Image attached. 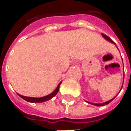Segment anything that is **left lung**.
<instances>
[{"label": "left lung", "instance_id": "8db88e82", "mask_svg": "<svg viewBox=\"0 0 131 131\" xmlns=\"http://www.w3.org/2000/svg\"><path fill=\"white\" fill-rule=\"evenodd\" d=\"M102 37L104 38V39H106V40H108V41H109V42H110V43H113V44L116 45L115 43H114V41H113V40H112V39H111L110 38L108 37L107 36L103 34H102ZM116 47H117V46H116ZM122 61H123V60H122ZM123 84H124V82H123ZM122 87H123V85L121 86V88H122ZM121 90H120V91H121ZM120 91H119V92H120ZM117 95H118V94H117ZM116 97V96L114 97V98L111 99V100H108V101L105 102H103V103H98V104H97V103H92V102H88V101H85V102H88V103H89V104H93V105H95V106H98V107H100V106H104V105L108 104L109 103H110V102H111Z\"/></svg>", "mask_w": 131, "mask_h": 131}]
</instances>
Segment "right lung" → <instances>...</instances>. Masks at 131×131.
I'll use <instances>...</instances> for the list:
<instances>
[{"label":"right lung","instance_id":"add662e5","mask_svg":"<svg viewBox=\"0 0 131 131\" xmlns=\"http://www.w3.org/2000/svg\"><path fill=\"white\" fill-rule=\"evenodd\" d=\"M61 83H62V81L58 84V85L57 86V88H55V90H54L52 93H51L50 94H49L48 95H46V96L42 97H32L23 96V95H19V94H18V95L22 99H24V100L29 102H33V103H40V102H46L48 101V100H50V99H52L53 97H54L57 95V93H58V91H59V89H60V85Z\"/></svg>","mask_w":131,"mask_h":131}]
</instances>
